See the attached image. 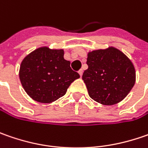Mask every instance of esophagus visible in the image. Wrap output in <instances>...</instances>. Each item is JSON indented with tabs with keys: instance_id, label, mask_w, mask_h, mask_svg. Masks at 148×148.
Wrapping results in <instances>:
<instances>
[{
	"instance_id": "1",
	"label": "esophagus",
	"mask_w": 148,
	"mask_h": 148,
	"mask_svg": "<svg viewBox=\"0 0 148 148\" xmlns=\"http://www.w3.org/2000/svg\"><path fill=\"white\" fill-rule=\"evenodd\" d=\"M78 73H79L80 77H82V74H83V71H82V70H80V71H78Z\"/></svg>"
}]
</instances>
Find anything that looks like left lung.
Returning <instances> with one entry per match:
<instances>
[{
    "instance_id": "8db88e82",
    "label": "left lung",
    "mask_w": 148,
    "mask_h": 148,
    "mask_svg": "<svg viewBox=\"0 0 148 148\" xmlns=\"http://www.w3.org/2000/svg\"><path fill=\"white\" fill-rule=\"evenodd\" d=\"M88 69L82 80L92 99L99 104L113 105L124 99L134 87L136 72L125 54L114 47L88 53Z\"/></svg>"
}]
</instances>
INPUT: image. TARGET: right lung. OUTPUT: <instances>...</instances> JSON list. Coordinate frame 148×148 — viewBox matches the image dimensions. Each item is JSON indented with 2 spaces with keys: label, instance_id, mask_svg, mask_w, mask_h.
I'll use <instances>...</instances> for the list:
<instances>
[{
  "label": "right lung",
  "instance_id": "1",
  "mask_svg": "<svg viewBox=\"0 0 148 148\" xmlns=\"http://www.w3.org/2000/svg\"><path fill=\"white\" fill-rule=\"evenodd\" d=\"M63 56V49L42 47L22 61L19 73L20 82L34 100L52 103L63 96L71 83L80 77Z\"/></svg>",
  "mask_w": 148,
  "mask_h": 148
}]
</instances>
